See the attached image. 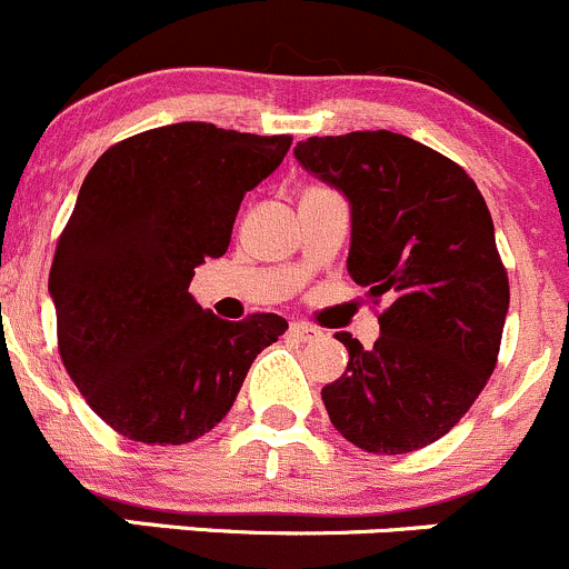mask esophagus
<instances>
[{
    "instance_id": "esophagus-1",
    "label": "esophagus",
    "mask_w": 569,
    "mask_h": 569,
    "mask_svg": "<svg viewBox=\"0 0 569 569\" xmlns=\"http://www.w3.org/2000/svg\"><path fill=\"white\" fill-rule=\"evenodd\" d=\"M318 335H320V331L315 329V326L298 323V320H296V323H290V337H296V340L307 342V340H315V337H318Z\"/></svg>"
}]
</instances>
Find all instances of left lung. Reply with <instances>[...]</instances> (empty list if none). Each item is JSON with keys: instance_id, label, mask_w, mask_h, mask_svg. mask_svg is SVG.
I'll return each instance as SVG.
<instances>
[{"instance_id": "left-lung-1", "label": "left lung", "mask_w": 569, "mask_h": 569, "mask_svg": "<svg viewBox=\"0 0 569 569\" xmlns=\"http://www.w3.org/2000/svg\"><path fill=\"white\" fill-rule=\"evenodd\" d=\"M296 160L348 196V273L387 301L373 348L337 335L348 368L320 390L331 426L368 453L431 446L498 362L509 277L487 201L462 166L387 129L307 138Z\"/></svg>"}]
</instances>
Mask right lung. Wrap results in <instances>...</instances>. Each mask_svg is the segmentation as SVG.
Here are the masks:
<instances>
[{"mask_svg":"<svg viewBox=\"0 0 569 569\" xmlns=\"http://www.w3.org/2000/svg\"><path fill=\"white\" fill-rule=\"evenodd\" d=\"M290 134L184 121L110 146L54 249L58 348L88 407L127 440L182 446L221 423L251 362L284 335L273 312L221 320L188 292L223 257L240 201Z\"/></svg>","mask_w":569,"mask_h":569,"instance_id":"right-lung-1","label":"right lung"}]
</instances>
